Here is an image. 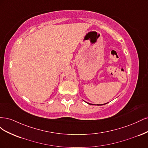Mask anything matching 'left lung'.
Returning <instances> with one entry per match:
<instances>
[{"label":"left lung","mask_w":148,"mask_h":148,"mask_svg":"<svg viewBox=\"0 0 148 148\" xmlns=\"http://www.w3.org/2000/svg\"><path fill=\"white\" fill-rule=\"evenodd\" d=\"M86 103H88V104H89V105H96V104H90V103H88V102H86ZM107 103H106V104H97V106H102V105H104V104H106Z\"/></svg>","instance_id":"8db88e82"}]
</instances>
